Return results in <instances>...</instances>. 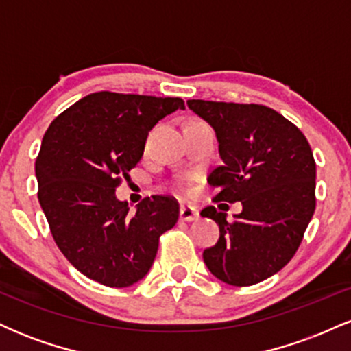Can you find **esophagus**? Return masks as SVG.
I'll use <instances>...</instances> for the list:
<instances>
[{"instance_id": "esophagus-1", "label": "esophagus", "mask_w": 351, "mask_h": 351, "mask_svg": "<svg viewBox=\"0 0 351 351\" xmlns=\"http://www.w3.org/2000/svg\"><path fill=\"white\" fill-rule=\"evenodd\" d=\"M199 213L198 209L195 206H189V204H183L180 209V219L181 221H188V223H191V221H196L198 219Z\"/></svg>"}]
</instances>
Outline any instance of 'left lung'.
Masks as SVG:
<instances>
[{
    "label": "left lung",
    "instance_id": "8db88e82",
    "mask_svg": "<svg viewBox=\"0 0 351 351\" xmlns=\"http://www.w3.org/2000/svg\"><path fill=\"white\" fill-rule=\"evenodd\" d=\"M189 110L211 125L221 167L209 175L216 201H241L228 215L208 206L201 216L219 226V239L204 249L209 272L244 287L279 272L302 243L315 211V160L304 134L285 117L257 104L188 100Z\"/></svg>",
    "mask_w": 351,
    "mask_h": 351
}]
</instances>
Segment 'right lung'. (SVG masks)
<instances>
[{
  "instance_id": "add662e5",
  "label": "right lung",
  "mask_w": 351,
  "mask_h": 351,
  "mask_svg": "<svg viewBox=\"0 0 351 351\" xmlns=\"http://www.w3.org/2000/svg\"><path fill=\"white\" fill-rule=\"evenodd\" d=\"M184 108L180 97L95 92L52 120L36 160L38 198L66 259L88 279L128 287L150 271L180 206L152 196L132 213L120 178L142 160L148 132Z\"/></svg>"
}]
</instances>
